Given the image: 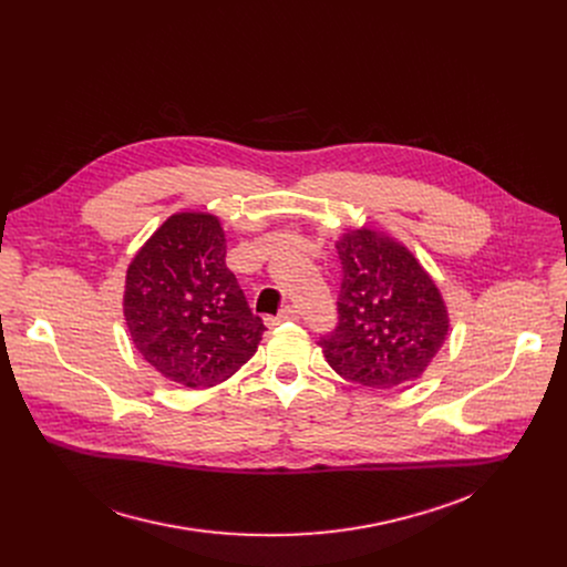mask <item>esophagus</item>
<instances>
[{"mask_svg":"<svg viewBox=\"0 0 567 567\" xmlns=\"http://www.w3.org/2000/svg\"><path fill=\"white\" fill-rule=\"evenodd\" d=\"M265 320H267L269 328H276V326H280V322L298 320V309H296V307H285L282 313H278V316H267Z\"/></svg>","mask_w":567,"mask_h":567,"instance_id":"obj_1","label":"esophagus"}]
</instances>
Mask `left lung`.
<instances>
[{"instance_id":"left-lung-1","label":"left lung","mask_w":567,"mask_h":567,"mask_svg":"<svg viewBox=\"0 0 567 567\" xmlns=\"http://www.w3.org/2000/svg\"><path fill=\"white\" fill-rule=\"evenodd\" d=\"M337 249L339 328L320 341L328 363L370 388L420 379L451 328L437 282L403 241L374 226L346 228Z\"/></svg>"}]
</instances>
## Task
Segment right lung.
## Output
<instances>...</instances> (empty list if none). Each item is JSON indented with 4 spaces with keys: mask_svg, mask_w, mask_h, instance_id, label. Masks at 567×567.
<instances>
[{
    "mask_svg": "<svg viewBox=\"0 0 567 567\" xmlns=\"http://www.w3.org/2000/svg\"><path fill=\"white\" fill-rule=\"evenodd\" d=\"M123 316L138 354L186 388L233 377L267 330L226 267V233L208 210L173 213L145 239L125 274Z\"/></svg>",
    "mask_w": 567,
    "mask_h": 567,
    "instance_id": "obj_1",
    "label": "right lung"
}]
</instances>
